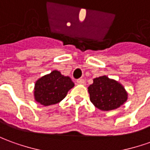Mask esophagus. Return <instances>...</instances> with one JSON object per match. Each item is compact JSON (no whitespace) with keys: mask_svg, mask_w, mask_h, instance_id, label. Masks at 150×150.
Listing matches in <instances>:
<instances>
[{"mask_svg":"<svg viewBox=\"0 0 150 150\" xmlns=\"http://www.w3.org/2000/svg\"><path fill=\"white\" fill-rule=\"evenodd\" d=\"M76 82L78 83H79V84H84V83H85V80L83 79H79L76 80Z\"/></svg>","mask_w":150,"mask_h":150,"instance_id":"obj_1","label":"esophagus"}]
</instances>
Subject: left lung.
I'll list each match as a JSON object with an SVG mask.
<instances>
[{
	"mask_svg": "<svg viewBox=\"0 0 150 150\" xmlns=\"http://www.w3.org/2000/svg\"><path fill=\"white\" fill-rule=\"evenodd\" d=\"M88 89L91 103L102 111L116 109L127 100L124 87L106 75L93 79V83Z\"/></svg>",
	"mask_w": 150,
	"mask_h": 150,
	"instance_id": "1",
	"label": "left lung"
}]
</instances>
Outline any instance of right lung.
Instances as JSON below:
<instances>
[{
  "label": "right lung",
  "instance_id": "obj_1",
  "mask_svg": "<svg viewBox=\"0 0 150 150\" xmlns=\"http://www.w3.org/2000/svg\"><path fill=\"white\" fill-rule=\"evenodd\" d=\"M75 83L69 76H64L58 71H52L38 79L35 83L34 98L42 105L58 103L67 96L68 91Z\"/></svg>",
  "mask_w": 150,
  "mask_h": 150
}]
</instances>
